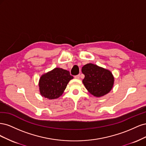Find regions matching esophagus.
Wrapping results in <instances>:
<instances>
[{"mask_svg":"<svg viewBox=\"0 0 146 146\" xmlns=\"http://www.w3.org/2000/svg\"><path fill=\"white\" fill-rule=\"evenodd\" d=\"M74 78H76V79H79V78H80V75H77V76H74Z\"/></svg>","mask_w":146,"mask_h":146,"instance_id":"1","label":"esophagus"}]
</instances>
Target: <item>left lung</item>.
Returning <instances> with one entry per match:
<instances>
[{
  "instance_id": "1",
  "label": "left lung",
  "mask_w": 146,
  "mask_h": 146,
  "mask_svg": "<svg viewBox=\"0 0 146 146\" xmlns=\"http://www.w3.org/2000/svg\"><path fill=\"white\" fill-rule=\"evenodd\" d=\"M82 72L85 75L83 83L92 95L103 96L112 89L114 77L110 70L89 63L83 66Z\"/></svg>"
}]
</instances>
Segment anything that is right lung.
Listing matches in <instances>:
<instances>
[{"mask_svg": "<svg viewBox=\"0 0 146 146\" xmlns=\"http://www.w3.org/2000/svg\"><path fill=\"white\" fill-rule=\"evenodd\" d=\"M73 78L68 70L62 68H55L42 75L39 82L41 96L48 99L58 98Z\"/></svg>", "mask_w": 146, "mask_h": 146, "instance_id": "right-lung-1", "label": "right lung"}]
</instances>
